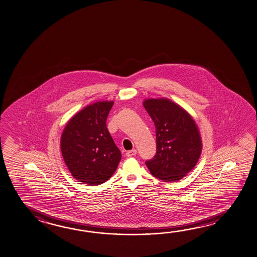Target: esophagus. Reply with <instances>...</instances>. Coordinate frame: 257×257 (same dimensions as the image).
I'll return each mask as SVG.
<instances>
[{
  "label": "esophagus",
  "instance_id": "esophagus-1",
  "mask_svg": "<svg viewBox=\"0 0 257 257\" xmlns=\"http://www.w3.org/2000/svg\"><path fill=\"white\" fill-rule=\"evenodd\" d=\"M137 153V151L135 150V149H133V150H130V151H128L126 153L127 157H132V156H135V154Z\"/></svg>",
  "mask_w": 257,
  "mask_h": 257
}]
</instances>
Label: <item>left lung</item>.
<instances>
[{
	"label": "left lung",
	"mask_w": 257,
	"mask_h": 257,
	"mask_svg": "<svg viewBox=\"0 0 257 257\" xmlns=\"http://www.w3.org/2000/svg\"><path fill=\"white\" fill-rule=\"evenodd\" d=\"M144 106L156 130V153L145 162L146 166L159 180H181L200 157L202 144L196 122L169 99L145 100Z\"/></svg>",
	"instance_id": "8db88e82"
}]
</instances>
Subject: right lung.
Listing matches in <instances>:
<instances>
[{
	"instance_id": "add662e5",
	"label": "right lung",
	"mask_w": 257,
	"mask_h": 257,
	"mask_svg": "<svg viewBox=\"0 0 257 257\" xmlns=\"http://www.w3.org/2000/svg\"><path fill=\"white\" fill-rule=\"evenodd\" d=\"M113 104L112 101H103L87 105L64 129L60 140L62 156L73 177L80 182L104 183L121 161V152L106 127Z\"/></svg>"
}]
</instances>
